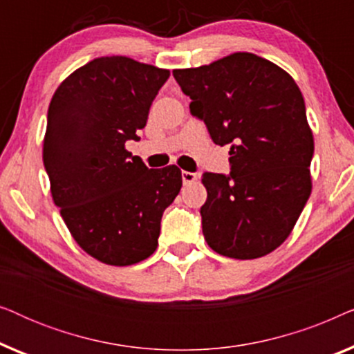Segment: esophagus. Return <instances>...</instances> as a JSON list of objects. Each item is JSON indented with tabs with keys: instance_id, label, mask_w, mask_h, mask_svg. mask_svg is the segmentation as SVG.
Wrapping results in <instances>:
<instances>
[{
	"instance_id": "esophagus-1",
	"label": "esophagus",
	"mask_w": 354,
	"mask_h": 354,
	"mask_svg": "<svg viewBox=\"0 0 354 354\" xmlns=\"http://www.w3.org/2000/svg\"><path fill=\"white\" fill-rule=\"evenodd\" d=\"M198 178V176L195 172H188V171H183L182 172V180H183V183H193Z\"/></svg>"
}]
</instances>
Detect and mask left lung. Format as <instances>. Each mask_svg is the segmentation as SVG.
Returning <instances> with one entry per match:
<instances>
[{
	"label": "left lung",
	"instance_id": "8db88e82",
	"mask_svg": "<svg viewBox=\"0 0 354 354\" xmlns=\"http://www.w3.org/2000/svg\"><path fill=\"white\" fill-rule=\"evenodd\" d=\"M212 142L230 145V174H203V235L216 253L256 259L287 240L309 195L314 138L301 91L279 66L234 53L172 72Z\"/></svg>",
	"mask_w": 354,
	"mask_h": 354
}]
</instances>
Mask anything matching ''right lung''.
Masks as SVG:
<instances>
[{"label":"right lung","instance_id":"right-lung-1","mask_svg":"<svg viewBox=\"0 0 354 354\" xmlns=\"http://www.w3.org/2000/svg\"><path fill=\"white\" fill-rule=\"evenodd\" d=\"M169 75L125 56L96 57L57 86L48 108L43 164L53 201L80 248L104 264L151 256L162 212L182 188L177 166L148 169L125 149Z\"/></svg>","mask_w":354,"mask_h":354}]
</instances>
